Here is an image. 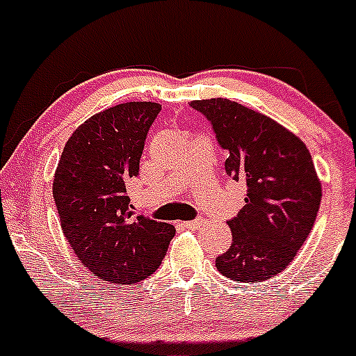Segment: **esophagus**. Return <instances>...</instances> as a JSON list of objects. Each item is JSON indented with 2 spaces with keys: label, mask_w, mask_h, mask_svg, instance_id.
Returning a JSON list of instances; mask_svg holds the SVG:
<instances>
[{
  "label": "esophagus",
  "mask_w": 356,
  "mask_h": 356,
  "mask_svg": "<svg viewBox=\"0 0 356 356\" xmlns=\"http://www.w3.org/2000/svg\"><path fill=\"white\" fill-rule=\"evenodd\" d=\"M204 222H205V219L198 217V219H195V220H186V222H183V225H185L186 229H198Z\"/></svg>",
  "instance_id": "1"
}]
</instances>
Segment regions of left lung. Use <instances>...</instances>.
<instances>
[{"mask_svg":"<svg viewBox=\"0 0 356 356\" xmlns=\"http://www.w3.org/2000/svg\"><path fill=\"white\" fill-rule=\"evenodd\" d=\"M229 152L225 173L246 185L244 207L229 220L232 244L216 266L234 282L268 280L299 253L319 210L321 181L296 134L227 98L190 103Z\"/></svg>","mask_w":356,"mask_h":356,"instance_id":"left-lung-1","label":"left lung"}]
</instances>
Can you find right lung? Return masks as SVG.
<instances>
[{
    "instance_id": "right-lung-1",
    "label": "right lung",
    "mask_w": 356,
    "mask_h": 356,
    "mask_svg": "<svg viewBox=\"0 0 356 356\" xmlns=\"http://www.w3.org/2000/svg\"><path fill=\"white\" fill-rule=\"evenodd\" d=\"M161 105L129 102L88 118L67 139L57 164L54 202L76 258L102 282L137 284L154 273L175 227L134 216L127 185Z\"/></svg>"
}]
</instances>
